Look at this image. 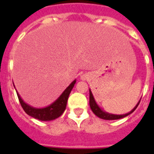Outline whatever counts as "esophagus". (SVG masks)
<instances>
[{"instance_id":"obj_1","label":"esophagus","mask_w":154,"mask_h":154,"mask_svg":"<svg viewBox=\"0 0 154 154\" xmlns=\"http://www.w3.org/2000/svg\"><path fill=\"white\" fill-rule=\"evenodd\" d=\"M81 78H82V80H85L87 78V75H85V74L82 75V77H81Z\"/></svg>"}]
</instances>
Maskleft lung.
<instances>
[{
    "instance_id": "8db88e82",
    "label": "left lung",
    "mask_w": 154,
    "mask_h": 154,
    "mask_svg": "<svg viewBox=\"0 0 154 154\" xmlns=\"http://www.w3.org/2000/svg\"><path fill=\"white\" fill-rule=\"evenodd\" d=\"M141 100L137 102V104L136 105V106L133 109L130 111V112H127L125 114H121V115H117V114H112V113H109V112H105L104 110H102L101 108L99 107V105L97 104L96 101L94 97V95L92 94L91 90L89 89V106L91 108L92 111L94 112V113L96 116H97L98 117L101 118V119L104 120H117L121 119V118H123V117H126L128 115L131 114L132 112H134V110L136 109L137 107L138 106L139 103H140Z\"/></svg>"
}]
</instances>
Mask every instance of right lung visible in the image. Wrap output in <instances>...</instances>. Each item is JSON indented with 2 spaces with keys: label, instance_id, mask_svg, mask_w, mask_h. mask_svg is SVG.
I'll return each instance as SVG.
<instances>
[{
  "label": "right lung",
  "instance_id": "obj_1",
  "mask_svg": "<svg viewBox=\"0 0 154 154\" xmlns=\"http://www.w3.org/2000/svg\"><path fill=\"white\" fill-rule=\"evenodd\" d=\"M76 79L69 85V86L65 89V91L60 94V96L54 102H53L51 105H48L44 108H34L29 105L27 103H25L23 101L22 98L20 97L19 94L17 91L18 99L20 103L21 107L28 115L30 117H33L35 119L40 120L42 122H49V121H53L57 118L62 114L64 111L65 110L66 105H67V101L69 96V94L72 91V88L74 86L76 83ZM15 88V85H14Z\"/></svg>",
  "mask_w": 154,
  "mask_h": 154
}]
</instances>
